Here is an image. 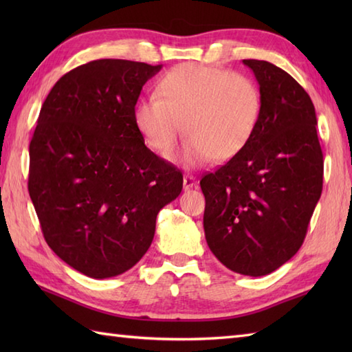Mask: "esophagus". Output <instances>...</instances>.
I'll return each mask as SVG.
<instances>
[{
  "instance_id": "esophagus-1",
  "label": "esophagus",
  "mask_w": 352,
  "mask_h": 352,
  "mask_svg": "<svg viewBox=\"0 0 352 352\" xmlns=\"http://www.w3.org/2000/svg\"><path fill=\"white\" fill-rule=\"evenodd\" d=\"M183 186H184V189H186V190H188V189H192L193 186H197L195 177H193V175H184V177H183Z\"/></svg>"
}]
</instances>
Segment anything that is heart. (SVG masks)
Wrapping results in <instances>:
<instances>
[{"instance_id": "b5f03b06", "label": "heart", "mask_w": 352, "mask_h": 352, "mask_svg": "<svg viewBox=\"0 0 352 352\" xmlns=\"http://www.w3.org/2000/svg\"><path fill=\"white\" fill-rule=\"evenodd\" d=\"M263 98L254 81L201 63L169 69L157 85V95L140 100L134 124L148 146L168 159L183 131L184 166H198L213 157L233 159L256 133Z\"/></svg>"}]
</instances>
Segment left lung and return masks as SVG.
Segmentation results:
<instances>
[{
    "instance_id": "8db88e82",
    "label": "left lung",
    "mask_w": 352,
    "mask_h": 352,
    "mask_svg": "<svg viewBox=\"0 0 352 352\" xmlns=\"http://www.w3.org/2000/svg\"><path fill=\"white\" fill-rule=\"evenodd\" d=\"M243 63L263 98L258 126L241 153L199 184L208 248L231 271L261 276L301 248L322 193L324 155L304 87L269 62Z\"/></svg>"
}]
</instances>
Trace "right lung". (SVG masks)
<instances>
[{"label": "right lung", "mask_w": 352, "mask_h": 352, "mask_svg": "<svg viewBox=\"0 0 352 352\" xmlns=\"http://www.w3.org/2000/svg\"><path fill=\"white\" fill-rule=\"evenodd\" d=\"M162 65L100 58L69 71L42 104L30 142L28 193L50 248L76 271L109 278L153 242L183 174L145 146L134 107Z\"/></svg>", "instance_id": "add662e5"}]
</instances>
